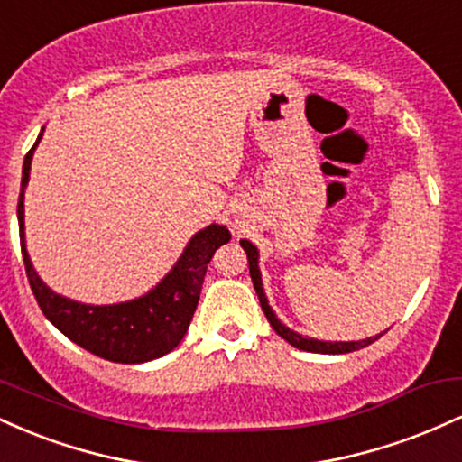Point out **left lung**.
<instances>
[{
    "mask_svg": "<svg viewBox=\"0 0 462 462\" xmlns=\"http://www.w3.org/2000/svg\"><path fill=\"white\" fill-rule=\"evenodd\" d=\"M241 247L245 249L247 254V261H249V275H252V282H254V289H256V295L258 300H261V306H263V312L264 317H267V321L272 323V328L275 330V334H280V337L284 338V341H289L291 346L298 347V349H304V352H317V354H347V352H356V349H363L371 346L374 341H378L383 334H378V337H371V338H365V341H349V343H332V341H317V338H306V337H300L298 332L289 330V328L282 326L278 319H275L273 310L269 309L267 304V298H264L263 293V280H261V272H258V249L252 245L249 241H241Z\"/></svg>",
    "mask_w": 462,
    "mask_h": 462,
    "instance_id": "obj_1",
    "label": "left lung"
}]
</instances>
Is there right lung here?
<instances>
[{
  "instance_id": "obj_1",
  "label": "right lung",
  "mask_w": 462,
  "mask_h": 462,
  "mask_svg": "<svg viewBox=\"0 0 462 462\" xmlns=\"http://www.w3.org/2000/svg\"><path fill=\"white\" fill-rule=\"evenodd\" d=\"M41 136L43 132L34 147L25 153L17 206L21 254H23L32 293L39 301L41 310L67 338L110 363L136 365L164 356L187 334L198 309L206 267L217 249L230 241V232L224 226L215 224L198 232L167 278L134 301L115 306H87L60 298L47 289L32 269L23 241V189L30 178L32 153L39 145Z\"/></svg>"
}]
</instances>
